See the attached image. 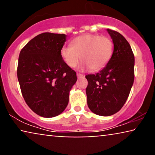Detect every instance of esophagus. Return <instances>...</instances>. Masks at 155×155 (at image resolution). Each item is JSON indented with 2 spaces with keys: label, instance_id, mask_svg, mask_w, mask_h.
I'll return each mask as SVG.
<instances>
[{
  "label": "esophagus",
  "instance_id": "esophagus-1",
  "mask_svg": "<svg viewBox=\"0 0 155 155\" xmlns=\"http://www.w3.org/2000/svg\"><path fill=\"white\" fill-rule=\"evenodd\" d=\"M77 77H78V78H84V75H82V74H80V73H77Z\"/></svg>",
  "mask_w": 155,
  "mask_h": 155
}]
</instances>
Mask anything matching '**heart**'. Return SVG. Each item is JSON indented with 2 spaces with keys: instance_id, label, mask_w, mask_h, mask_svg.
<instances>
[{
  "instance_id": "obj_1",
  "label": "heart",
  "mask_w": 155,
  "mask_h": 155,
  "mask_svg": "<svg viewBox=\"0 0 155 155\" xmlns=\"http://www.w3.org/2000/svg\"><path fill=\"white\" fill-rule=\"evenodd\" d=\"M113 53V42L109 37L98 35L80 36L72 41V46L61 48V56L71 68L75 67L80 58L82 68L97 71L109 62Z\"/></svg>"
}]
</instances>
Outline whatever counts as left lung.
<instances>
[{"instance_id":"obj_1","label":"left lung","mask_w":155,"mask_h":155,"mask_svg":"<svg viewBox=\"0 0 155 155\" xmlns=\"http://www.w3.org/2000/svg\"><path fill=\"white\" fill-rule=\"evenodd\" d=\"M107 31L114 43L113 54L101 71L85 76L88 107L102 116H111L121 109L134 82L135 58L130 44L118 31Z\"/></svg>"}]
</instances>
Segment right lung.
I'll use <instances>...</instances> for the list:
<instances>
[{
    "label": "right lung",
    "mask_w": 155,
    "mask_h": 155,
    "mask_svg": "<svg viewBox=\"0 0 155 155\" xmlns=\"http://www.w3.org/2000/svg\"><path fill=\"white\" fill-rule=\"evenodd\" d=\"M67 35L45 32L36 36L21 50L18 78L28 107L40 116L52 118L64 111L76 73L61 54Z\"/></svg>",
    "instance_id": "1"
}]
</instances>
